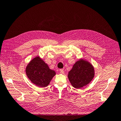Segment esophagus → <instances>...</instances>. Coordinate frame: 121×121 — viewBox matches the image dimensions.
Returning a JSON list of instances; mask_svg holds the SVG:
<instances>
[{
    "label": "esophagus",
    "mask_w": 121,
    "mask_h": 121,
    "mask_svg": "<svg viewBox=\"0 0 121 121\" xmlns=\"http://www.w3.org/2000/svg\"><path fill=\"white\" fill-rule=\"evenodd\" d=\"M59 72L61 74H64V70L63 69H59Z\"/></svg>",
    "instance_id": "1"
}]
</instances>
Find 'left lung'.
Wrapping results in <instances>:
<instances>
[{"label":"left lung","mask_w":121,"mask_h":121,"mask_svg":"<svg viewBox=\"0 0 121 121\" xmlns=\"http://www.w3.org/2000/svg\"><path fill=\"white\" fill-rule=\"evenodd\" d=\"M94 68L88 62L80 60L75 63L69 73L68 78L73 86L80 89L90 82L94 77Z\"/></svg>","instance_id":"obj_1"}]
</instances>
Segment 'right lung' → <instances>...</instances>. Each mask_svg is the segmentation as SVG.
Returning a JSON list of instances; mask_svg holds the SVG:
<instances>
[{
    "instance_id": "1",
    "label": "right lung",
    "mask_w": 121,
    "mask_h": 121,
    "mask_svg": "<svg viewBox=\"0 0 121 121\" xmlns=\"http://www.w3.org/2000/svg\"><path fill=\"white\" fill-rule=\"evenodd\" d=\"M26 72L30 81L41 87H45L48 85L56 75L55 72L50 69L47 64L39 57L31 61L26 67Z\"/></svg>"
}]
</instances>
